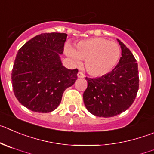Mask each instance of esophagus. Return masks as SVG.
<instances>
[{
    "label": "esophagus",
    "instance_id": "obj_1",
    "mask_svg": "<svg viewBox=\"0 0 154 154\" xmlns=\"http://www.w3.org/2000/svg\"><path fill=\"white\" fill-rule=\"evenodd\" d=\"M84 77H85V75H84V74H83L82 72L77 73V77H79V78H84Z\"/></svg>",
    "mask_w": 154,
    "mask_h": 154
}]
</instances>
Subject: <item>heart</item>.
<instances>
[{
	"label": "heart",
	"instance_id": "heart-1",
	"mask_svg": "<svg viewBox=\"0 0 154 154\" xmlns=\"http://www.w3.org/2000/svg\"><path fill=\"white\" fill-rule=\"evenodd\" d=\"M66 53L76 63H80V59H85L87 72L101 77L111 72L117 65L121 48L116 42L97 37L77 42L74 48L67 47Z\"/></svg>",
	"mask_w": 154,
	"mask_h": 154
}]
</instances>
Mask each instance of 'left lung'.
I'll list each match as a JSON object with an SVG mask.
<instances>
[{
	"instance_id": "left-lung-1",
	"label": "left lung",
	"mask_w": 154,
	"mask_h": 154,
	"mask_svg": "<svg viewBox=\"0 0 154 154\" xmlns=\"http://www.w3.org/2000/svg\"><path fill=\"white\" fill-rule=\"evenodd\" d=\"M117 40L122 48V57L117 66L106 75L86 77L87 88L83 95L84 105L91 114L99 117H112L127 110L138 91L136 59L125 45Z\"/></svg>"
}]
</instances>
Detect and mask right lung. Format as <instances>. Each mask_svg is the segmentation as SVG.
<instances>
[{"mask_svg": "<svg viewBox=\"0 0 154 154\" xmlns=\"http://www.w3.org/2000/svg\"><path fill=\"white\" fill-rule=\"evenodd\" d=\"M66 33L36 35L17 52L11 74L13 90L18 101L35 112L54 111L61 103L64 90L77 79L78 70L62 65Z\"/></svg>", "mask_w": 154, "mask_h": 154, "instance_id": "1", "label": "right lung"}]
</instances>
